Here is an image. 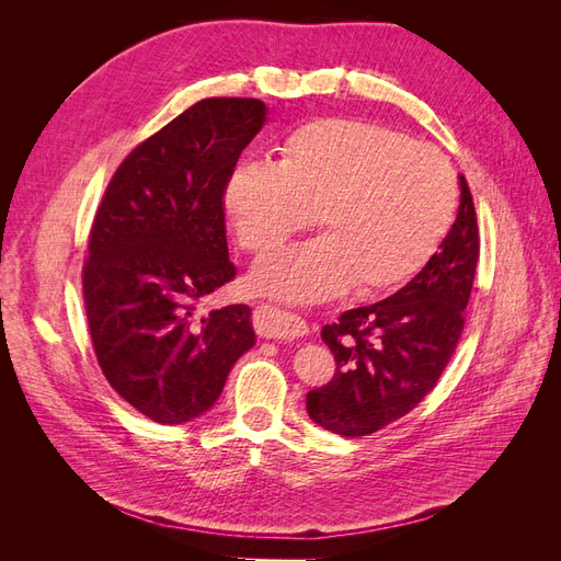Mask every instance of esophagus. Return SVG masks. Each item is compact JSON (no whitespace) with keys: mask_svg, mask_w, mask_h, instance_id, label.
<instances>
[{"mask_svg":"<svg viewBox=\"0 0 561 561\" xmlns=\"http://www.w3.org/2000/svg\"><path fill=\"white\" fill-rule=\"evenodd\" d=\"M254 332L264 339H280V342H293V339H299L304 334H309L307 322H304L299 316L285 313L276 307H257L254 309Z\"/></svg>","mask_w":561,"mask_h":561,"instance_id":"esophagus-1","label":"esophagus"}]
</instances>
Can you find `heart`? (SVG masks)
Instances as JSON below:
<instances>
[{"label":"heart","instance_id":"b5f03b06","mask_svg":"<svg viewBox=\"0 0 561 561\" xmlns=\"http://www.w3.org/2000/svg\"><path fill=\"white\" fill-rule=\"evenodd\" d=\"M225 206L250 252L274 250L316 210L325 236L268 254L252 283L271 297L318 301L353 283L369 295L416 276L449 233L456 182L435 149L360 118L330 116L287 135L278 163L236 165Z\"/></svg>","mask_w":561,"mask_h":561}]
</instances>
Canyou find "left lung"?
Instances as JSON below:
<instances>
[{
  "label": "left lung",
  "mask_w": 561,
  "mask_h": 561,
  "mask_svg": "<svg viewBox=\"0 0 561 561\" xmlns=\"http://www.w3.org/2000/svg\"><path fill=\"white\" fill-rule=\"evenodd\" d=\"M458 182L456 222L428 264L396 295L322 328L336 375L309 390L307 412L325 431L344 437L377 433L412 412L447 367L480 257L472 196L463 175Z\"/></svg>",
  "instance_id": "8db88e82"
}]
</instances>
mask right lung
Instances as JSON below:
<instances>
[{
    "instance_id": "add662e5",
    "label": "right lung",
    "mask_w": 561,
    "mask_h": 561,
    "mask_svg": "<svg viewBox=\"0 0 561 561\" xmlns=\"http://www.w3.org/2000/svg\"><path fill=\"white\" fill-rule=\"evenodd\" d=\"M264 122L262 100H201L130 151L95 213L83 264L95 358L157 423L206 414L254 346L245 304L208 316L198 307L236 276L225 190Z\"/></svg>"
}]
</instances>
